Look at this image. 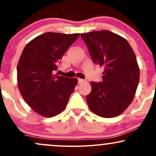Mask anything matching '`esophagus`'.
Segmentation results:
<instances>
[{
  "instance_id": "esophagus-1",
  "label": "esophagus",
  "mask_w": 156,
  "mask_h": 156,
  "mask_svg": "<svg viewBox=\"0 0 156 156\" xmlns=\"http://www.w3.org/2000/svg\"><path fill=\"white\" fill-rule=\"evenodd\" d=\"M78 83H83V82L86 81V80H84V79H81V78H78Z\"/></svg>"
}]
</instances>
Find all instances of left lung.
<instances>
[{
	"mask_svg": "<svg viewBox=\"0 0 156 156\" xmlns=\"http://www.w3.org/2000/svg\"><path fill=\"white\" fill-rule=\"evenodd\" d=\"M92 61L104 67L103 81L91 82L87 104L101 117H117L133 101L139 81V67L130 44L107 30L81 34Z\"/></svg>",
	"mask_w": 156,
	"mask_h": 156,
	"instance_id": "left-lung-1",
	"label": "left lung"
}]
</instances>
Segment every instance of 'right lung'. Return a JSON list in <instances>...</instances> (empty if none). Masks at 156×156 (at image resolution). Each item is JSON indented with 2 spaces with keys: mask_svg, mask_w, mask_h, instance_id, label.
Listing matches in <instances>:
<instances>
[{
  "mask_svg": "<svg viewBox=\"0 0 156 156\" xmlns=\"http://www.w3.org/2000/svg\"><path fill=\"white\" fill-rule=\"evenodd\" d=\"M80 34L47 32L26 44L17 64V84L23 98L36 113L53 117L65 108L77 78L53 74L58 62Z\"/></svg>",
  "mask_w": 156,
  "mask_h": 156,
  "instance_id": "obj_1",
  "label": "right lung"
}]
</instances>
